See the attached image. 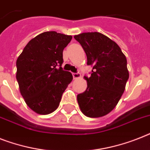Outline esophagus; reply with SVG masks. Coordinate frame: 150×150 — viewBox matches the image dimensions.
<instances>
[{
    "instance_id": "1",
    "label": "esophagus",
    "mask_w": 150,
    "mask_h": 150,
    "mask_svg": "<svg viewBox=\"0 0 150 150\" xmlns=\"http://www.w3.org/2000/svg\"><path fill=\"white\" fill-rule=\"evenodd\" d=\"M72 76L73 78H74V79H79V78L81 77V75H80V74L79 73H72Z\"/></svg>"
}]
</instances>
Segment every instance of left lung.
<instances>
[{"instance_id":"obj_1","label":"left lung","mask_w":150,"mask_h":150,"mask_svg":"<svg viewBox=\"0 0 150 150\" xmlns=\"http://www.w3.org/2000/svg\"><path fill=\"white\" fill-rule=\"evenodd\" d=\"M87 56V64L92 65L91 76H84L87 88L77 96L84 115L102 117L115 107L129 79L127 60L115 41L98 32L82 33L74 36Z\"/></svg>"}]
</instances>
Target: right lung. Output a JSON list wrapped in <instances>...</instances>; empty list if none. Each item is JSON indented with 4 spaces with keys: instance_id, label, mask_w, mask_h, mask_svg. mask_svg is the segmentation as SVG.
<instances>
[{
    "instance_id": "add662e5",
    "label": "right lung",
    "mask_w": 150,
    "mask_h": 150,
    "mask_svg": "<svg viewBox=\"0 0 150 150\" xmlns=\"http://www.w3.org/2000/svg\"><path fill=\"white\" fill-rule=\"evenodd\" d=\"M71 35L46 31L27 44L16 62V79L28 106L41 115L54 112L63 92L72 80L64 71L63 50L71 41Z\"/></svg>"
}]
</instances>
